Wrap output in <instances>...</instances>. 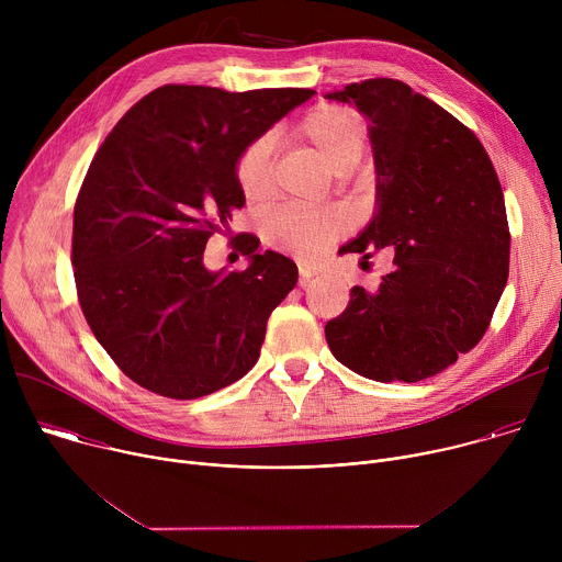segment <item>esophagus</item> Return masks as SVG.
<instances>
[{
  "instance_id": "obj_1",
  "label": "esophagus",
  "mask_w": 562,
  "mask_h": 562,
  "mask_svg": "<svg viewBox=\"0 0 562 562\" xmlns=\"http://www.w3.org/2000/svg\"><path fill=\"white\" fill-rule=\"evenodd\" d=\"M297 271H300V282H302V284H304V282H308V280L317 273V269H315V267L304 265V262H300V265H297Z\"/></svg>"
}]
</instances>
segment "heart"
Wrapping results in <instances>:
<instances>
[{"label":"heart","mask_w":562,"mask_h":562,"mask_svg":"<svg viewBox=\"0 0 562 562\" xmlns=\"http://www.w3.org/2000/svg\"><path fill=\"white\" fill-rule=\"evenodd\" d=\"M297 137L308 144L331 173H351L364 155L367 131L358 113L345 106H317L297 124ZM273 137L260 135L237 155L235 180L245 198L258 202L271 191ZM349 228L342 206H282L265 222L267 243L297 258H315Z\"/></svg>","instance_id":"1"}]
</instances>
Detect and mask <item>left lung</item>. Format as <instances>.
<instances>
[{
  "mask_svg": "<svg viewBox=\"0 0 562 562\" xmlns=\"http://www.w3.org/2000/svg\"><path fill=\"white\" fill-rule=\"evenodd\" d=\"M329 100L371 122L375 211L338 254L386 251L375 291L351 289L329 319L331 353L375 382H418L485 336L509 276V226L492 159L462 122L400 79L375 77Z\"/></svg>",
  "mask_w": 562,
  "mask_h": 562,
  "instance_id": "1",
  "label": "left lung"
}]
</instances>
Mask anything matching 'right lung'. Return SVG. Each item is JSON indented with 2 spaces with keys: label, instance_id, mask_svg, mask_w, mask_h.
<instances>
[{
  "label": "right lung",
  "instance_id": "1",
  "mask_svg": "<svg viewBox=\"0 0 562 562\" xmlns=\"http://www.w3.org/2000/svg\"><path fill=\"white\" fill-rule=\"evenodd\" d=\"M313 93L167 85L95 153L72 213L75 286L98 342L139 386L193 400L258 362L297 267L258 254L251 233L231 239L251 260L245 271H209L204 249L245 206L237 155Z\"/></svg>",
  "mask_w": 562,
  "mask_h": 562
}]
</instances>
